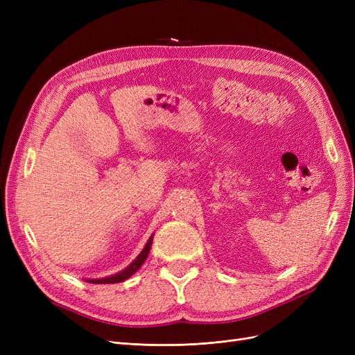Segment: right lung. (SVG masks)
Returning <instances> with one entry per match:
<instances>
[{
    "instance_id": "1",
    "label": "right lung",
    "mask_w": 355,
    "mask_h": 355,
    "mask_svg": "<svg viewBox=\"0 0 355 355\" xmlns=\"http://www.w3.org/2000/svg\"><path fill=\"white\" fill-rule=\"evenodd\" d=\"M153 240H154V234L151 235V237H149V240L146 241L142 252L137 254L136 259L130 265L125 266L123 271L116 272V274H112V275H108V277H103V278H87V280H85V282L93 283V284H114V283H121V282L127 280V278H130L139 270V268L144 265V262L146 261V257L149 254V250H151Z\"/></svg>"
}]
</instances>
